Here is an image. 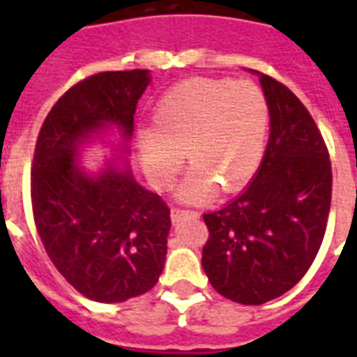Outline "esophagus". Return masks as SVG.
<instances>
[{
  "mask_svg": "<svg viewBox=\"0 0 357 357\" xmlns=\"http://www.w3.org/2000/svg\"><path fill=\"white\" fill-rule=\"evenodd\" d=\"M170 217H172L174 222H179V220H183L185 217L198 218V213H196V211H187V209H178V207H174L172 211H170Z\"/></svg>",
  "mask_w": 357,
  "mask_h": 357,
  "instance_id": "esophagus-1",
  "label": "esophagus"
}]
</instances>
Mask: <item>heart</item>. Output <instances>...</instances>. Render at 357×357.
Returning a JSON list of instances; mask_svg holds the SVG:
<instances>
[{
    "label": "heart",
    "instance_id": "heart-1",
    "mask_svg": "<svg viewBox=\"0 0 357 357\" xmlns=\"http://www.w3.org/2000/svg\"><path fill=\"white\" fill-rule=\"evenodd\" d=\"M271 109L254 81L189 77L153 107V128H140L137 148L155 187L176 178L183 150L192 162L181 185L187 202L209 200L217 187L234 192L248 183L265 155Z\"/></svg>",
    "mask_w": 357,
    "mask_h": 357
}]
</instances>
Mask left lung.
I'll list each match as a JSON object with an SVG mask.
<instances>
[{
  "instance_id": "left-lung-1",
  "label": "left lung",
  "mask_w": 357,
  "mask_h": 357,
  "mask_svg": "<svg viewBox=\"0 0 357 357\" xmlns=\"http://www.w3.org/2000/svg\"><path fill=\"white\" fill-rule=\"evenodd\" d=\"M255 74L271 109L265 157L235 200L204 215L209 238L202 250L215 291L246 305L278 298L304 278L332 202V162L313 116L287 86Z\"/></svg>"
}]
</instances>
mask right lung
<instances>
[{
  "mask_svg": "<svg viewBox=\"0 0 357 357\" xmlns=\"http://www.w3.org/2000/svg\"><path fill=\"white\" fill-rule=\"evenodd\" d=\"M148 70L102 72L64 92L47 113L31 167L36 231L50 259L83 296L119 304L148 293L167 259L170 209L129 168L98 176L75 161L79 146L116 126L128 142Z\"/></svg>",
  "mask_w": 357,
  "mask_h": 357,
  "instance_id": "add662e5",
  "label": "right lung"
}]
</instances>
